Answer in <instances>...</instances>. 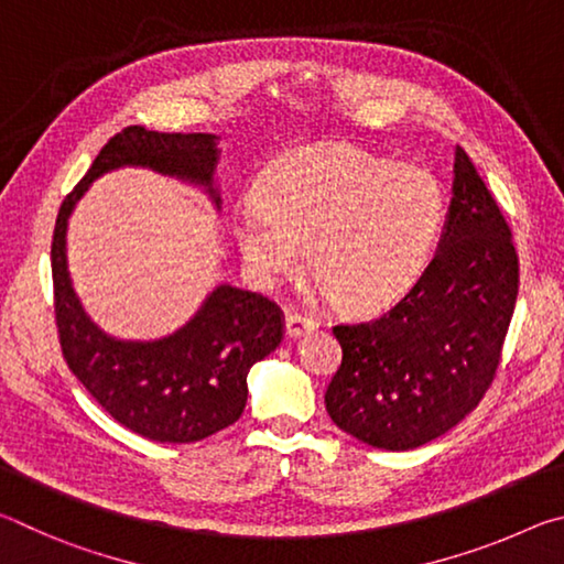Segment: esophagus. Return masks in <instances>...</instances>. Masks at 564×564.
<instances>
[{
	"label": "esophagus",
	"mask_w": 564,
	"mask_h": 564,
	"mask_svg": "<svg viewBox=\"0 0 564 564\" xmlns=\"http://www.w3.org/2000/svg\"><path fill=\"white\" fill-rule=\"evenodd\" d=\"M316 328H318L316 321L299 316V313H291V316L285 318V338L289 340H299L301 336H305V333H311Z\"/></svg>",
	"instance_id": "34e87169"
}]
</instances>
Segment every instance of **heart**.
I'll list each match as a JSON object with an SVG mask.
<instances>
[{"label":"heart","mask_w":564,"mask_h":564,"mask_svg":"<svg viewBox=\"0 0 564 564\" xmlns=\"http://www.w3.org/2000/svg\"><path fill=\"white\" fill-rule=\"evenodd\" d=\"M445 196L427 169L348 144L285 151L238 204L234 236L248 273L269 289L303 261L338 308L366 313L400 299L437 241Z\"/></svg>","instance_id":"obj_1"}]
</instances>
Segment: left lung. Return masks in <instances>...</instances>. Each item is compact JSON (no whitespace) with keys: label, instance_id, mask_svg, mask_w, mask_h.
Returning <instances> with one entry per match:
<instances>
[{"label":"left lung","instance_id":"8db88e82","mask_svg":"<svg viewBox=\"0 0 564 564\" xmlns=\"http://www.w3.org/2000/svg\"><path fill=\"white\" fill-rule=\"evenodd\" d=\"M518 299V253L498 204L463 149L441 243L383 316L333 328L343 362L326 410L380 451H413L470 415L500 366Z\"/></svg>","mask_w":564,"mask_h":564}]
</instances>
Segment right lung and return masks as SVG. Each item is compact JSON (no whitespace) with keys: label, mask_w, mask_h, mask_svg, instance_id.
Segmentation results:
<instances>
[{"label":"right lung","mask_w":564,"mask_h":564,"mask_svg":"<svg viewBox=\"0 0 564 564\" xmlns=\"http://www.w3.org/2000/svg\"><path fill=\"white\" fill-rule=\"evenodd\" d=\"M216 133H161L129 127L94 159L64 198L52 241L54 311L64 358L91 398L131 433L156 443H196L234 425L248 398V370L279 348V305L218 283L184 326L151 340L119 338L94 321L74 291L66 256L69 218L94 181L117 169H149L202 188L221 212Z\"/></svg>","instance_id":"add662e5"}]
</instances>
